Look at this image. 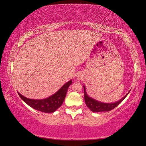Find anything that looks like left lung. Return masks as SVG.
<instances>
[{
	"instance_id": "obj_1",
	"label": "left lung",
	"mask_w": 146,
	"mask_h": 146,
	"mask_svg": "<svg viewBox=\"0 0 146 146\" xmlns=\"http://www.w3.org/2000/svg\"><path fill=\"white\" fill-rule=\"evenodd\" d=\"M84 100L86 106H88V108L93 112L97 113V112H102V111H110L112 110L113 109L115 108L126 97V96L128 95L126 94L122 99L117 101V102L114 103H104L97 101L93 98L89 97L87 95L86 91V88L84 86Z\"/></svg>"
}]
</instances>
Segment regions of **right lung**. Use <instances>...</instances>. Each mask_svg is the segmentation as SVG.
Instances as JSON below:
<instances>
[{
	"instance_id": "right-lung-1",
	"label": "right lung",
	"mask_w": 146,
	"mask_h": 146,
	"mask_svg": "<svg viewBox=\"0 0 146 146\" xmlns=\"http://www.w3.org/2000/svg\"><path fill=\"white\" fill-rule=\"evenodd\" d=\"M71 83H72V80L68 81L55 94L44 99H31V98L24 97L19 92L18 94L24 102H25L27 104L35 110L44 113H53L63 104L66 93H67L68 89Z\"/></svg>"
}]
</instances>
